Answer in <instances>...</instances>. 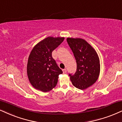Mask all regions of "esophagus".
I'll return each instance as SVG.
<instances>
[{"instance_id": "obj_1", "label": "esophagus", "mask_w": 122, "mask_h": 122, "mask_svg": "<svg viewBox=\"0 0 122 122\" xmlns=\"http://www.w3.org/2000/svg\"><path fill=\"white\" fill-rule=\"evenodd\" d=\"M62 71L63 73H66V72H67V70H66V69H63Z\"/></svg>"}]
</instances>
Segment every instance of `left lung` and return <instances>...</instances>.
Wrapping results in <instances>:
<instances>
[{"mask_svg":"<svg viewBox=\"0 0 122 122\" xmlns=\"http://www.w3.org/2000/svg\"><path fill=\"white\" fill-rule=\"evenodd\" d=\"M67 43L72 51L77 69L74 75L69 74L73 85L84 90L96 82L100 72V59L96 50L81 38H67Z\"/></svg>","mask_w":122,"mask_h":122,"instance_id":"1","label":"left lung"}]
</instances>
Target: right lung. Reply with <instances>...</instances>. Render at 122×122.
<instances>
[{
  "mask_svg": "<svg viewBox=\"0 0 122 122\" xmlns=\"http://www.w3.org/2000/svg\"><path fill=\"white\" fill-rule=\"evenodd\" d=\"M64 37H48L37 43L28 58L27 74L34 88L47 92L55 88L63 71L52 58V52L62 43Z\"/></svg>",
  "mask_w": 122,
  "mask_h": 122,
  "instance_id": "add662e5",
  "label": "right lung"
}]
</instances>
